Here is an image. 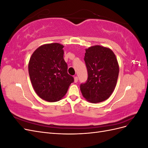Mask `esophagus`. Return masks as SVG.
<instances>
[{"label": "esophagus", "instance_id": "esophagus-1", "mask_svg": "<svg viewBox=\"0 0 148 148\" xmlns=\"http://www.w3.org/2000/svg\"><path fill=\"white\" fill-rule=\"evenodd\" d=\"M78 78L77 77H74V82L75 83H77L78 82Z\"/></svg>", "mask_w": 148, "mask_h": 148}]
</instances>
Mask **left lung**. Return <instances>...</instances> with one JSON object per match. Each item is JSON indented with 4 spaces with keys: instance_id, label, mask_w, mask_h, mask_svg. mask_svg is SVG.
<instances>
[{
    "instance_id": "1",
    "label": "left lung",
    "mask_w": 148,
    "mask_h": 148,
    "mask_svg": "<svg viewBox=\"0 0 148 148\" xmlns=\"http://www.w3.org/2000/svg\"><path fill=\"white\" fill-rule=\"evenodd\" d=\"M84 62L88 78L80 85L85 99L91 103L107 100L117 84L119 65L114 52L110 48L99 45L85 49Z\"/></svg>"
}]
</instances>
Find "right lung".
Here are the masks:
<instances>
[{"label":"right lung","mask_w":148,"mask_h":148,"mask_svg":"<svg viewBox=\"0 0 148 148\" xmlns=\"http://www.w3.org/2000/svg\"><path fill=\"white\" fill-rule=\"evenodd\" d=\"M64 47L59 43L43 44L34 51L29 61L28 72L34 90L47 102L62 99L74 82L67 73Z\"/></svg>","instance_id":"1"}]
</instances>
